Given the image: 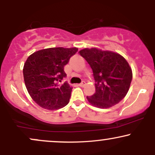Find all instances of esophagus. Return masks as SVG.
<instances>
[{
  "label": "esophagus",
  "instance_id": "34e87169",
  "mask_svg": "<svg viewBox=\"0 0 155 155\" xmlns=\"http://www.w3.org/2000/svg\"><path fill=\"white\" fill-rule=\"evenodd\" d=\"M85 84H86V82H85V81H82V82H81L80 84H79V86L84 87Z\"/></svg>",
  "mask_w": 155,
  "mask_h": 155
}]
</instances>
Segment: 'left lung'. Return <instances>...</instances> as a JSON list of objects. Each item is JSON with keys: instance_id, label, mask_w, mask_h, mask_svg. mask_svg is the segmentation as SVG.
Segmentation results:
<instances>
[{"instance_id": "1", "label": "left lung", "mask_w": 155, "mask_h": 155, "mask_svg": "<svg viewBox=\"0 0 155 155\" xmlns=\"http://www.w3.org/2000/svg\"><path fill=\"white\" fill-rule=\"evenodd\" d=\"M91 67L95 84V92L87 96L90 104L108 108L120 103L128 92L133 79L132 70L122 56L96 48L79 51Z\"/></svg>"}]
</instances>
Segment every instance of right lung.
Segmentation results:
<instances>
[{
	"instance_id": "1",
	"label": "right lung",
	"mask_w": 155,
	"mask_h": 155,
	"mask_svg": "<svg viewBox=\"0 0 155 155\" xmlns=\"http://www.w3.org/2000/svg\"><path fill=\"white\" fill-rule=\"evenodd\" d=\"M77 51V48H49L28 57L23 68L25 84L41 107L57 110L68 104L72 87L67 82H60L66 77L64 66Z\"/></svg>"
}]
</instances>
